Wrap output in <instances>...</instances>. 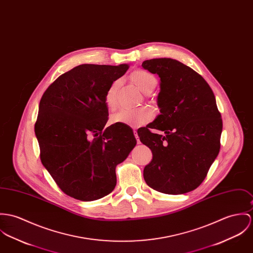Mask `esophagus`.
I'll return each instance as SVG.
<instances>
[{
  "instance_id": "1",
  "label": "esophagus",
  "mask_w": 253,
  "mask_h": 253,
  "mask_svg": "<svg viewBox=\"0 0 253 253\" xmlns=\"http://www.w3.org/2000/svg\"><path fill=\"white\" fill-rule=\"evenodd\" d=\"M133 132H134V136H135L136 140H137L138 144H140V139H139V136H138L137 131H136V130H134Z\"/></svg>"
}]
</instances>
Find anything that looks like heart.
<instances>
[{
  "label": "heart",
  "instance_id": "heart-1",
  "mask_svg": "<svg viewBox=\"0 0 253 253\" xmlns=\"http://www.w3.org/2000/svg\"><path fill=\"white\" fill-rule=\"evenodd\" d=\"M130 80L137 86L138 89L145 93L149 94L157 87V78L150 72L137 69L130 74ZM120 88V81L115 80L109 86L104 96V101L108 109L114 110L118 104V91ZM154 118V111L150 108H139V109H122L111 116L110 122L112 124H121L132 127H137L150 122Z\"/></svg>",
  "mask_w": 253,
  "mask_h": 253
}]
</instances>
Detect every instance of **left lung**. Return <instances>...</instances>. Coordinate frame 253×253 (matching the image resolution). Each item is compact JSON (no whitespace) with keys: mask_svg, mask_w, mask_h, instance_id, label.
Masks as SVG:
<instances>
[{"mask_svg":"<svg viewBox=\"0 0 253 253\" xmlns=\"http://www.w3.org/2000/svg\"><path fill=\"white\" fill-rule=\"evenodd\" d=\"M142 68L161 78V114L137 130L140 141L153 153L144 180L162 193L189 192L204 181L219 153L222 120L214 94L201 75L177 60H147Z\"/></svg>","mask_w":253,"mask_h":253,"instance_id":"1","label":"left lung"}]
</instances>
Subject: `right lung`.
<instances>
[{"label":"right lung","mask_w":253,"mask_h":253,"mask_svg":"<svg viewBox=\"0 0 253 253\" xmlns=\"http://www.w3.org/2000/svg\"><path fill=\"white\" fill-rule=\"evenodd\" d=\"M128 68L80 65L59 76L41 99L35 125L41 160L70 197L93 201L113 191L116 166L136 145L128 126L103 129L109 115L105 93Z\"/></svg>","instance_id":"obj_1"}]
</instances>
